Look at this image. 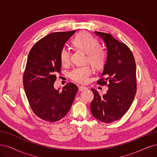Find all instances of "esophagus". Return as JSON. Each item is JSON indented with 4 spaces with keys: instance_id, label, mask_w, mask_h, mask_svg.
<instances>
[{
    "instance_id": "34e87169",
    "label": "esophagus",
    "mask_w": 157,
    "mask_h": 157,
    "mask_svg": "<svg viewBox=\"0 0 157 157\" xmlns=\"http://www.w3.org/2000/svg\"><path fill=\"white\" fill-rule=\"evenodd\" d=\"M79 90H80V91H84V90H88V88L86 87H84V86H79V87H78Z\"/></svg>"
}]
</instances>
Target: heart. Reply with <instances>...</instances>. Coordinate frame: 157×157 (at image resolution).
<instances>
[{"mask_svg":"<svg viewBox=\"0 0 157 157\" xmlns=\"http://www.w3.org/2000/svg\"><path fill=\"white\" fill-rule=\"evenodd\" d=\"M74 46L86 53L85 61L94 68H102L107 59V54L102 47L99 46L98 40L87 32L79 33L72 40ZM60 60L63 66H67L70 61V52L67 48H63L60 52ZM91 74L89 66H83L74 68L70 72V78L75 82L85 83Z\"/></svg>","mask_w":157,"mask_h":157,"instance_id":"1","label":"heart"}]
</instances>
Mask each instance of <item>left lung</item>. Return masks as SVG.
Masks as SVG:
<instances>
[{"label": "left lung", "instance_id": "1", "mask_svg": "<svg viewBox=\"0 0 157 157\" xmlns=\"http://www.w3.org/2000/svg\"><path fill=\"white\" fill-rule=\"evenodd\" d=\"M102 38L107 48V59L102 78L97 83L108 84L107 93L102 97L91 89L94 98L90 103V111L94 117L103 123L117 121L127 112L136 93V63L130 49L108 33L95 31Z\"/></svg>", "mask_w": 157, "mask_h": 157}]
</instances>
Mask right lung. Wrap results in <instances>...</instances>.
<instances>
[{"label":"right lung","instance_id":"obj_1","mask_svg":"<svg viewBox=\"0 0 157 157\" xmlns=\"http://www.w3.org/2000/svg\"><path fill=\"white\" fill-rule=\"evenodd\" d=\"M75 32L48 34L29 53L23 74L25 94L35 115L48 122H55L67 114L78 90L72 83L64 86L61 91L53 87L56 74L61 69L60 52Z\"/></svg>","mask_w":157,"mask_h":157}]
</instances>
